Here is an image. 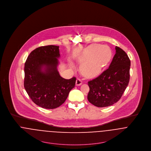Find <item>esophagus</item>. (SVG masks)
<instances>
[{
    "label": "esophagus",
    "instance_id": "obj_1",
    "mask_svg": "<svg viewBox=\"0 0 151 151\" xmlns=\"http://www.w3.org/2000/svg\"><path fill=\"white\" fill-rule=\"evenodd\" d=\"M82 83V81L81 79H80V78H77V80H76V85H77V86H80V85H81Z\"/></svg>",
    "mask_w": 151,
    "mask_h": 151
}]
</instances>
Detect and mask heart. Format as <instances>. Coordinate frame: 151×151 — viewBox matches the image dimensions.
<instances>
[{
  "label": "heart",
  "instance_id": "heart-1",
  "mask_svg": "<svg viewBox=\"0 0 151 151\" xmlns=\"http://www.w3.org/2000/svg\"><path fill=\"white\" fill-rule=\"evenodd\" d=\"M112 57V52L107 45H88L83 50L79 58V61L83 63L82 73L88 76L96 75L109 64Z\"/></svg>",
  "mask_w": 151,
  "mask_h": 151
}]
</instances>
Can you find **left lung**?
Returning <instances> with one entry per match:
<instances>
[{"instance_id": "8db88e82", "label": "left lung", "mask_w": 151, "mask_h": 151, "mask_svg": "<svg viewBox=\"0 0 151 151\" xmlns=\"http://www.w3.org/2000/svg\"><path fill=\"white\" fill-rule=\"evenodd\" d=\"M115 50L109 69L88 82V100L98 107H109L119 101L129 82L130 59L121 48L116 46Z\"/></svg>"}]
</instances>
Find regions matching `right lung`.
Wrapping results in <instances>:
<instances>
[{
	"label": "right lung",
	"instance_id": "add662e5",
	"mask_svg": "<svg viewBox=\"0 0 151 151\" xmlns=\"http://www.w3.org/2000/svg\"><path fill=\"white\" fill-rule=\"evenodd\" d=\"M59 46L46 45L36 48L25 63L24 87L32 100L46 109L60 106L74 88L76 78H62L57 69L60 57Z\"/></svg>",
	"mask_w": 151,
	"mask_h": 151
}]
</instances>
